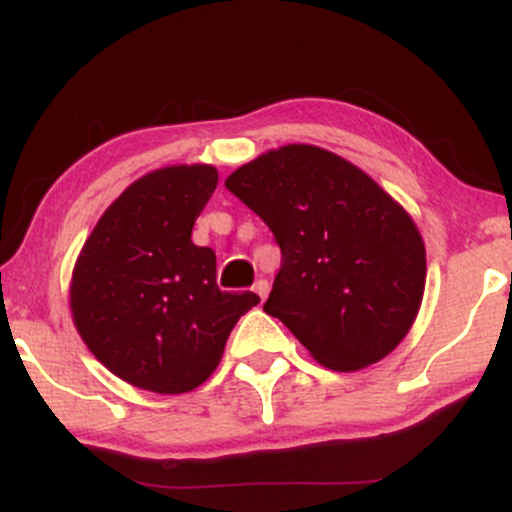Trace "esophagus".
Wrapping results in <instances>:
<instances>
[{"label": "esophagus", "mask_w": 512, "mask_h": 512, "mask_svg": "<svg viewBox=\"0 0 512 512\" xmlns=\"http://www.w3.org/2000/svg\"><path fill=\"white\" fill-rule=\"evenodd\" d=\"M252 291L260 296V301H264V298H267V293H269V281L267 279H257L255 286H252Z\"/></svg>", "instance_id": "esophagus-1"}]
</instances>
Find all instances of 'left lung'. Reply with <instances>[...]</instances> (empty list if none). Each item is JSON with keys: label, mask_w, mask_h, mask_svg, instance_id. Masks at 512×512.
I'll use <instances>...</instances> for the list:
<instances>
[{"label": "left lung", "mask_w": 512, "mask_h": 512, "mask_svg": "<svg viewBox=\"0 0 512 512\" xmlns=\"http://www.w3.org/2000/svg\"><path fill=\"white\" fill-rule=\"evenodd\" d=\"M226 187L281 248L264 313L315 361L358 370L402 342L424 298L426 250L378 182L332 151L289 144L240 166Z\"/></svg>", "instance_id": "left-lung-1"}]
</instances>
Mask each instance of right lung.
Wrapping results in <instances>:
<instances>
[{
	"label": "right lung",
	"instance_id": "add662e5",
	"mask_svg": "<svg viewBox=\"0 0 512 512\" xmlns=\"http://www.w3.org/2000/svg\"><path fill=\"white\" fill-rule=\"evenodd\" d=\"M214 166H168L144 175L105 209L74 264L69 305L91 354L125 383L180 395L219 366L252 291L216 284V255L192 243L214 195Z\"/></svg>",
	"mask_w": 512,
	"mask_h": 512
}]
</instances>
